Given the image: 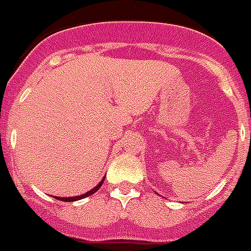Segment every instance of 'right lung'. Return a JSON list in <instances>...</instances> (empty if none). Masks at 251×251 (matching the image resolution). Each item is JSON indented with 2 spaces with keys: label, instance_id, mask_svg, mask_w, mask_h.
<instances>
[{
  "label": "right lung",
  "instance_id": "add662e5",
  "mask_svg": "<svg viewBox=\"0 0 251 251\" xmlns=\"http://www.w3.org/2000/svg\"><path fill=\"white\" fill-rule=\"evenodd\" d=\"M102 182H104V179L101 181L99 185L96 186L94 189H92V191H89L88 193H85V195H81V196H77V197H66V199H63V197H58L59 200H62V201H75V200H79V199H83V197H88L90 196V195H93V193H96V192L99 191L101 188V185H102Z\"/></svg>",
  "mask_w": 251,
  "mask_h": 251
}]
</instances>
